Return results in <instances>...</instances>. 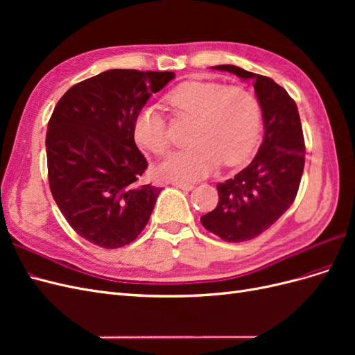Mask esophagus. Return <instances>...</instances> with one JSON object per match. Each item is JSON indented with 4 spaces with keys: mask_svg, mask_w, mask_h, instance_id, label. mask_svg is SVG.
<instances>
[{
    "mask_svg": "<svg viewBox=\"0 0 355 355\" xmlns=\"http://www.w3.org/2000/svg\"><path fill=\"white\" fill-rule=\"evenodd\" d=\"M171 185H175L176 188H180V189H184V191H191V189H194V185L189 184V182L173 180V182H171Z\"/></svg>",
    "mask_w": 355,
    "mask_h": 355,
    "instance_id": "34e87169",
    "label": "esophagus"
}]
</instances>
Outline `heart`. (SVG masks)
<instances>
[{"mask_svg":"<svg viewBox=\"0 0 355 355\" xmlns=\"http://www.w3.org/2000/svg\"><path fill=\"white\" fill-rule=\"evenodd\" d=\"M178 115L194 116L188 146L171 153L159 164L161 176L171 180H196L222 163L239 166L252 155L262 127V110L256 96L241 85L214 81H187L167 94ZM133 133L136 142L163 155L171 145L164 115L154 105L137 112Z\"/></svg>","mask_w":355,"mask_h":355,"instance_id":"b5f03b06","label":"heart"}]
</instances>
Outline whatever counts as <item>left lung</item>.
<instances>
[{
  "label": "left lung",
  "mask_w": 355,
  "mask_h": 355,
  "mask_svg": "<svg viewBox=\"0 0 355 355\" xmlns=\"http://www.w3.org/2000/svg\"><path fill=\"white\" fill-rule=\"evenodd\" d=\"M211 69L250 80L263 116V142L252 163L218 184L219 202L202 227L228 243L252 240L292 206L305 166L302 124L295 101L274 80L234 65Z\"/></svg>",
  "instance_id": "left-lung-1"
}]
</instances>
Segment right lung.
Masks as SVG:
<instances>
[{"mask_svg": "<svg viewBox=\"0 0 355 355\" xmlns=\"http://www.w3.org/2000/svg\"><path fill=\"white\" fill-rule=\"evenodd\" d=\"M173 72L110 69L62 96L47 136L51 196L80 237L118 249L141 234L161 188L142 185L146 158L133 125L148 99Z\"/></svg>", "mask_w": 355, "mask_h": 355, "instance_id": "add662e5", "label": "right lung"}]
</instances>
